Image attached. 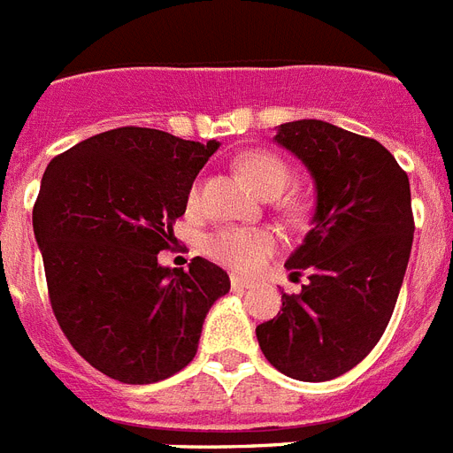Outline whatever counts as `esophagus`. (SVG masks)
Masks as SVG:
<instances>
[{"label": "esophagus", "mask_w": 453, "mask_h": 453, "mask_svg": "<svg viewBox=\"0 0 453 453\" xmlns=\"http://www.w3.org/2000/svg\"><path fill=\"white\" fill-rule=\"evenodd\" d=\"M254 281L250 280H242V277H238V274H231V288L234 291H245V288H252Z\"/></svg>", "instance_id": "1"}]
</instances>
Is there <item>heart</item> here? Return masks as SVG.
I'll use <instances>...</instances> for the list:
<instances>
[{"label":"heart","instance_id":"obj_1","mask_svg":"<svg viewBox=\"0 0 453 453\" xmlns=\"http://www.w3.org/2000/svg\"><path fill=\"white\" fill-rule=\"evenodd\" d=\"M238 169L247 176V180L264 196H277L291 180V167L273 150H247L238 156ZM201 188L195 185L189 189V208L199 206ZM274 235L265 229H242V226H226L208 235L206 250L208 257L226 268L252 273L258 265L265 264V258L274 252Z\"/></svg>","mask_w":453,"mask_h":453}]
</instances>
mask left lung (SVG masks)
Listing matches in <instances>:
<instances>
[{
  "mask_svg": "<svg viewBox=\"0 0 453 453\" xmlns=\"http://www.w3.org/2000/svg\"><path fill=\"white\" fill-rule=\"evenodd\" d=\"M277 144L314 176V226L288 257L300 293L257 327L265 359L284 376L323 382L357 366L380 342L399 297L415 218L408 173L380 142L316 119L281 123Z\"/></svg>",
  "mask_w": 453,
  "mask_h": 453,
  "instance_id": "1",
  "label": "left lung"
}]
</instances>
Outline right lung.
Masks as SVG:
<instances>
[{
    "label": "right lung",
    "instance_id": "right-lung-1",
    "mask_svg": "<svg viewBox=\"0 0 453 453\" xmlns=\"http://www.w3.org/2000/svg\"><path fill=\"white\" fill-rule=\"evenodd\" d=\"M218 142L126 126L84 139L48 165L34 234L61 332L100 373L149 385L195 359L229 274L206 258L162 268L173 222Z\"/></svg>",
    "mask_w": 453,
    "mask_h": 453
}]
</instances>
